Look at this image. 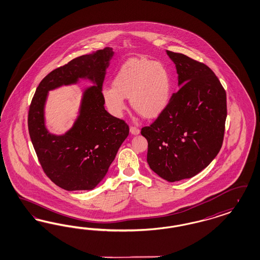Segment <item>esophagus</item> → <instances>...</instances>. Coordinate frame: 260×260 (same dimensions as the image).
Wrapping results in <instances>:
<instances>
[{
  "instance_id": "esophagus-1",
  "label": "esophagus",
  "mask_w": 260,
  "mask_h": 260,
  "mask_svg": "<svg viewBox=\"0 0 260 260\" xmlns=\"http://www.w3.org/2000/svg\"><path fill=\"white\" fill-rule=\"evenodd\" d=\"M129 132H131V134L134 135H139V133H140V131H139V128L138 127H136V126H134V125H132L131 127H129Z\"/></svg>"
}]
</instances>
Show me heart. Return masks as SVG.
I'll list each match as a JSON object with an SVG mask.
<instances>
[{
    "label": "heart",
    "instance_id": "1",
    "mask_svg": "<svg viewBox=\"0 0 260 260\" xmlns=\"http://www.w3.org/2000/svg\"><path fill=\"white\" fill-rule=\"evenodd\" d=\"M111 85L103 88L102 98L113 116H122L125 109V99H129L136 112L146 118H153L163 112L169 104L172 77L162 62L134 58L120 67Z\"/></svg>",
    "mask_w": 260,
    "mask_h": 260
}]
</instances>
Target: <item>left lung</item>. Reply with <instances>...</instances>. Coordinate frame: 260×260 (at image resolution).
<instances>
[{
	"label": "left lung",
	"mask_w": 260,
	"mask_h": 260,
	"mask_svg": "<svg viewBox=\"0 0 260 260\" xmlns=\"http://www.w3.org/2000/svg\"><path fill=\"white\" fill-rule=\"evenodd\" d=\"M166 53L176 65L179 90L141 135L148 141L150 168L174 182L196 176L218 154L224 139L226 95L206 64Z\"/></svg>",
	"instance_id": "8db88e82"
}]
</instances>
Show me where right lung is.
Instances as JSON below:
<instances>
[{"label":"right lung","mask_w":260,"mask_h":260,"mask_svg":"<svg viewBox=\"0 0 260 260\" xmlns=\"http://www.w3.org/2000/svg\"><path fill=\"white\" fill-rule=\"evenodd\" d=\"M113 54L111 48H106L56 68L39 83L31 101L27 116L31 143L46 175L64 190L95 188L129 133L123 120L105 109L102 98L103 82ZM80 79H88L94 85L84 90L77 119L65 134H51L45 123L48 91L76 84Z\"/></svg>","instance_id":"right-lung-1"}]
</instances>
